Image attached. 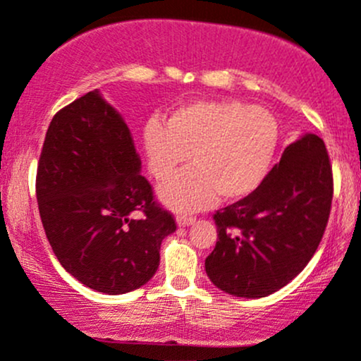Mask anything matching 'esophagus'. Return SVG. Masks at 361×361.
I'll use <instances>...</instances> for the list:
<instances>
[{"instance_id":"1","label":"esophagus","mask_w":361,"mask_h":361,"mask_svg":"<svg viewBox=\"0 0 361 361\" xmlns=\"http://www.w3.org/2000/svg\"><path fill=\"white\" fill-rule=\"evenodd\" d=\"M176 223H178V226H190V224L195 223V217L187 216V214H180V216L176 217Z\"/></svg>"}]
</instances>
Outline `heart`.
<instances>
[{
    "label": "heart",
    "mask_w": 361,
    "mask_h": 361,
    "mask_svg": "<svg viewBox=\"0 0 361 361\" xmlns=\"http://www.w3.org/2000/svg\"><path fill=\"white\" fill-rule=\"evenodd\" d=\"M279 128L274 114L240 101H195L178 108L166 121L145 126L150 173L168 180L188 156L185 169L161 188L174 211L207 207L217 193L226 200L248 195L271 164Z\"/></svg>",
    "instance_id": "heart-1"
}]
</instances>
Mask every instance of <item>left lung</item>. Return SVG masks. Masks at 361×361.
<instances>
[{
  "instance_id": "obj_1",
  "label": "left lung",
  "mask_w": 361,
  "mask_h": 361,
  "mask_svg": "<svg viewBox=\"0 0 361 361\" xmlns=\"http://www.w3.org/2000/svg\"><path fill=\"white\" fill-rule=\"evenodd\" d=\"M334 193L326 144L314 133L284 149L250 195L214 214L217 243L205 272L219 290L262 298L286 286L310 262Z\"/></svg>"
}]
</instances>
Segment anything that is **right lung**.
Listing matches in <instances>:
<instances>
[{
  "label": "right lung",
  "instance_id": "add662e5",
  "mask_svg": "<svg viewBox=\"0 0 361 361\" xmlns=\"http://www.w3.org/2000/svg\"><path fill=\"white\" fill-rule=\"evenodd\" d=\"M35 195L59 264L99 293L144 286L159 267L161 241L176 229L140 174L128 126L97 90L51 120Z\"/></svg>",
  "mask_w": 361,
  "mask_h": 361
}]
</instances>
